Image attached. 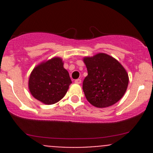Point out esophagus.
Listing matches in <instances>:
<instances>
[{
  "instance_id": "1",
  "label": "esophagus",
  "mask_w": 153,
  "mask_h": 153,
  "mask_svg": "<svg viewBox=\"0 0 153 153\" xmlns=\"http://www.w3.org/2000/svg\"><path fill=\"white\" fill-rule=\"evenodd\" d=\"M75 83H76V84H80V83H81V79H76V80H75Z\"/></svg>"
}]
</instances>
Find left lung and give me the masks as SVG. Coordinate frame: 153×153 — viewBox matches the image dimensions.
<instances>
[{
  "label": "left lung",
  "mask_w": 153,
  "mask_h": 153,
  "mask_svg": "<svg viewBox=\"0 0 153 153\" xmlns=\"http://www.w3.org/2000/svg\"><path fill=\"white\" fill-rule=\"evenodd\" d=\"M88 75L83 83L85 97L97 108L113 106L125 94L129 76L123 65L113 56L99 53L83 59Z\"/></svg>",
  "instance_id": "left-lung-1"
}]
</instances>
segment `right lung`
I'll list each match as a JSON object with an SVG mask.
<instances>
[{
    "label": "right lung",
    "mask_w": 153,
    "mask_h": 153,
    "mask_svg": "<svg viewBox=\"0 0 153 153\" xmlns=\"http://www.w3.org/2000/svg\"><path fill=\"white\" fill-rule=\"evenodd\" d=\"M72 83L69 73L60 57L55 56L33 68L28 81L31 95L47 105L60 101Z\"/></svg>",
    "instance_id": "obj_1"
}]
</instances>
